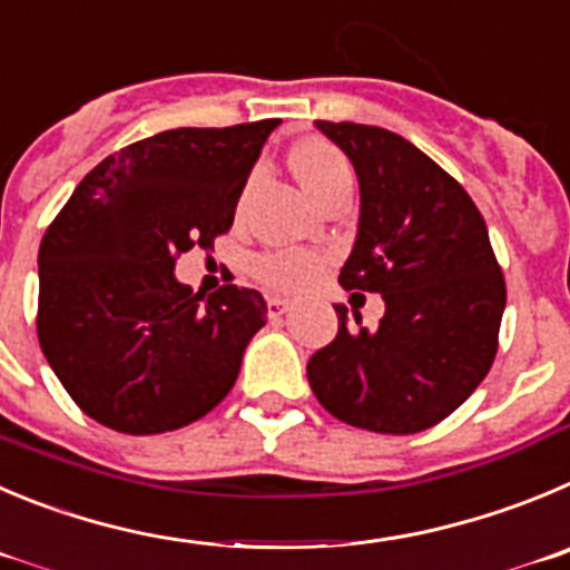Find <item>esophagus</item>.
<instances>
[{
    "label": "esophagus",
    "mask_w": 570,
    "mask_h": 570,
    "mask_svg": "<svg viewBox=\"0 0 570 570\" xmlns=\"http://www.w3.org/2000/svg\"><path fill=\"white\" fill-rule=\"evenodd\" d=\"M286 312H289V301H284V297H269V301H267V315L273 317V321L284 317Z\"/></svg>",
    "instance_id": "esophagus-1"
}]
</instances>
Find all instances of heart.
Segmentation results:
<instances>
[{
    "label": "heart",
    "instance_id": "obj_1",
    "mask_svg": "<svg viewBox=\"0 0 570 570\" xmlns=\"http://www.w3.org/2000/svg\"><path fill=\"white\" fill-rule=\"evenodd\" d=\"M295 171L303 188L309 190L312 199H317L334 179L348 174V165L340 157L337 148L323 140H309L295 151ZM253 269L261 284L269 289L297 292L315 281V275L321 273V261L303 249H275V253L258 255Z\"/></svg>",
    "mask_w": 570,
    "mask_h": 570
}]
</instances>
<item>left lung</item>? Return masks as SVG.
Masks as SVG:
<instances>
[{
    "mask_svg": "<svg viewBox=\"0 0 570 570\" xmlns=\"http://www.w3.org/2000/svg\"><path fill=\"white\" fill-rule=\"evenodd\" d=\"M360 179V227L340 286L376 292L374 332L348 326L306 365L317 402L351 428L407 435L470 399L498 354L507 284L475 202L405 137L380 126L328 124Z\"/></svg>",
    "mask_w": 570,
    "mask_h": 570,
    "instance_id": "obj_1",
    "label": "left lung"
}]
</instances>
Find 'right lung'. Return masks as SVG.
Returning <instances> with one entry per match:
<instances>
[{
    "instance_id": "right-lung-1",
    "label": "right lung",
    "mask_w": 570,
    "mask_h": 570,
    "mask_svg": "<svg viewBox=\"0 0 570 570\" xmlns=\"http://www.w3.org/2000/svg\"><path fill=\"white\" fill-rule=\"evenodd\" d=\"M281 120L171 129L109 154L39 247V343L78 407L129 435L196 422L236 385L261 292L179 284L183 253L233 227L238 196Z\"/></svg>"
}]
</instances>
